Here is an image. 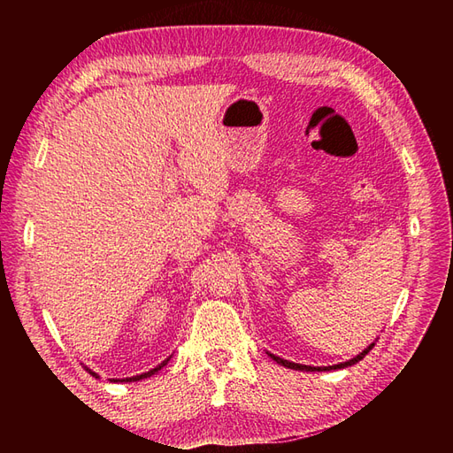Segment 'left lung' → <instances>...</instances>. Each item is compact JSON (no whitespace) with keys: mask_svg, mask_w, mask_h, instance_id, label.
<instances>
[{"mask_svg":"<svg viewBox=\"0 0 453 453\" xmlns=\"http://www.w3.org/2000/svg\"><path fill=\"white\" fill-rule=\"evenodd\" d=\"M373 344H375V342H372L370 346H365V349H364L358 356H354V358L346 360V362H341V364H334V365H305V364H296V362H290V360H284V358H280V356H274V354H271V352H266V354L271 356V358H273L276 364H280V365H284V368H290V370H300V372H331V370L349 368V365H354L356 362H360V360L364 358V356L373 349Z\"/></svg>","mask_w":453,"mask_h":453,"instance_id":"1","label":"left lung"}]
</instances>
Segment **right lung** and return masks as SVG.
I'll return each mask as SVG.
<instances>
[{"instance_id":"right-lung-1","label":"right lung","mask_w":453,"mask_h":453,"mask_svg":"<svg viewBox=\"0 0 453 453\" xmlns=\"http://www.w3.org/2000/svg\"><path fill=\"white\" fill-rule=\"evenodd\" d=\"M169 358H171V356H169ZM169 358L167 360H163L159 365H156V368H153V370H150V372H143V373H140V375H134V378H124V380H111V381H140V380H146V378H150V375H153V373H157L161 368H163V365H165L167 362H169ZM85 370H88L91 375H93V378H99V375L97 373H95L93 370H89L88 368V365H85Z\"/></svg>"}]
</instances>
